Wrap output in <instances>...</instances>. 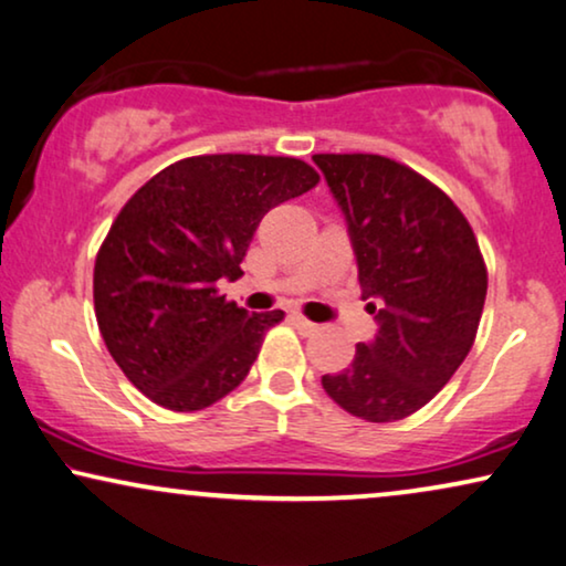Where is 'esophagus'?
I'll return each mask as SVG.
<instances>
[{
	"label": "esophagus",
	"instance_id": "34e87169",
	"mask_svg": "<svg viewBox=\"0 0 566 566\" xmlns=\"http://www.w3.org/2000/svg\"><path fill=\"white\" fill-rule=\"evenodd\" d=\"M292 321H295V326H297V328H303L305 334H313V331H318V323L307 321L305 315H300V313H292Z\"/></svg>",
	"mask_w": 566,
	"mask_h": 566
}]
</instances>
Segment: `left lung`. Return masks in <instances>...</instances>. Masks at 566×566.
<instances>
[{"label":"left lung","mask_w":566,"mask_h":566,"mask_svg":"<svg viewBox=\"0 0 566 566\" xmlns=\"http://www.w3.org/2000/svg\"><path fill=\"white\" fill-rule=\"evenodd\" d=\"M342 207L378 334L326 394L365 421L411 417L453 378L476 338L486 266L446 191L382 155H313Z\"/></svg>","instance_id":"8db88e82"}]
</instances>
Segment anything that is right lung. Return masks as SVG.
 Listing matches in <instances>:
<instances>
[{
  "label": "right lung",
  "mask_w": 566,
  "mask_h": 566,
  "mask_svg": "<svg viewBox=\"0 0 566 566\" xmlns=\"http://www.w3.org/2000/svg\"><path fill=\"white\" fill-rule=\"evenodd\" d=\"M321 176L297 157L199 155L126 201L95 259L97 328L149 401L201 411L245 380L282 311L248 313L217 290L238 279L269 209Z\"/></svg>",
  "instance_id": "1"
}]
</instances>
